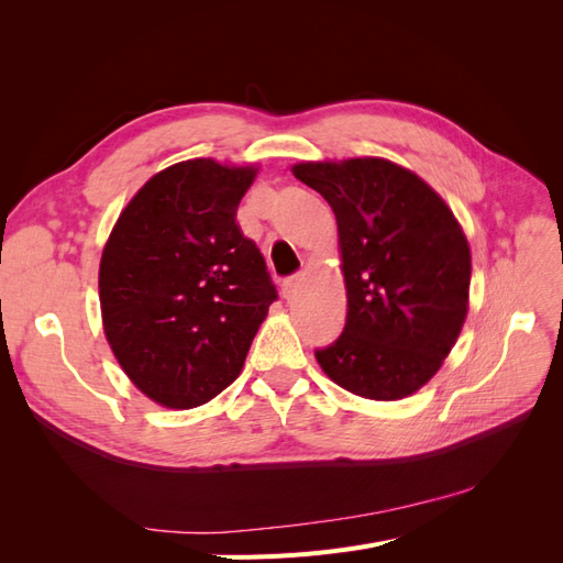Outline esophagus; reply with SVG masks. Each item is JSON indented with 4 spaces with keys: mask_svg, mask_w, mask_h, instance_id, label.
<instances>
[{
    "mask_svg": "<svg viewBox=\"0 0 563 563\" xmlns=\"http://www.w3.org/2000/svg\"><path fill=\"white\" fill-rule=\"evenodd\" d=\"M298 286H300V275H294V277L284 279V284H282V296H284L286 300H291V298L298 294Z\"/></svg>",
    "mask_w": 563,
    "mask_h": 563,
    "instance_id": "1",
    "label": "esophagus"
}]
</instances>
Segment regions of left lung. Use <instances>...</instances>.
<instances>
[{"mask_svg":"<svg viewBox=\"0 0 563 563\" xmlns=\"http://www.w3.org/2000/svg\"><path fill=\"white\" fill-rule=\"evenodd\" d=\"M294 176L331 203L347 288L345 329L314 352L319 366L366 399L413 395L444 364L467 317L463 228L428 183L380 157L302 162Z\"/></svg>","mask_w":563,"mask_h":563,"instance_id":"left-lung-1","label":"left lung"}]
</instances>
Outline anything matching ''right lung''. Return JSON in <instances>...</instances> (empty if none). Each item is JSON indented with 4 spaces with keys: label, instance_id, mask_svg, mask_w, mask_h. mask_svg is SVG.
<instances>
[{
    "label": "right lung",
    "instance_id": "add662e5",
    "mask_svg": "<svg viewBox=\"0 0 563 563\" xmlns=\"http://www.w3.org/2000/svg\"><path fill=\"white\" fill-rule=\"evenodd\" d=\"M258 168L187 159L126 203L98 272L108 343L131 383L168 408L220 395L277 300L263 253L236 225Z\"/></svg>",
    "mask_w": 563,
    "mask_h": 563
}]
</instances>
